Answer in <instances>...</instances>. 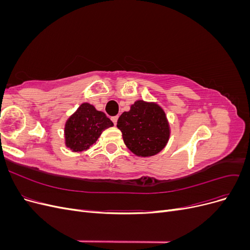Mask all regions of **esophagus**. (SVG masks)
<instances>
[{"mask_svg": "<svg viewBox=\"0 0 250 250\" xmlns=\"http://www.w3.org/2000/svg\"><path fill=\"white\" fill-rule=\"evenodd\" d=\"M118 119H119V117L118 116H115V117H111V121L113 122V124H117V121H118Z\"/></svg>", "mask_w": 250, "mask_h": 250, "instance_id": "esophagus-1", "label": "esophagus"}]
</instances>
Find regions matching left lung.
<instances>
[{
  "label": "left lung",
  "instance_id": "left-lung-1",
  "mask_svg": "<svg viewBox=\"0 0 250 250\" xmlns=\"http://www.w3.org/2000/svg\"><path fill=\"white\" fill-rule=\"evenodd\" d=\"M117 127L127 148L139 156H152L162 151L170 137L164 110L155 103L137 101L120 116Z\"/></svg>",
  "mask_w": 250,
  "mask_h": 250
}]
</instances>
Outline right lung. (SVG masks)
<instances>
[{
  "mask_svg": "<svg viewBox=\"0 0 250 250\" xmlns=\"http://www.w3.org/2000/svg\"><path fill=\"white\" fill-rule=\"evenodd\" d=\"M113 123L103 111L88 103L81 104L77 111L66 121L65 145L75 152L86 150L100 137L103 130Z\"/></svg>",
  "mask_w": 250,
  "mask_h": 250,
  "instance_id": "add662e5",
  "label": "right lung"
}]
</instances>
